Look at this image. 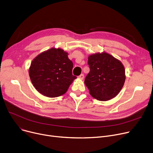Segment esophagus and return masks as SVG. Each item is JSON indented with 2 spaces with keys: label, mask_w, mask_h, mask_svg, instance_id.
<instances>
[{
  "label": "esophagus",
  "mask_w": 153,
  "mask_h": 153,
  "mask_svg": "<svg viewBox=\"0 0 153 153\" xmlns=\"http://www.w3.org/2000/svg\"><path fill=\"white\" fill-rule=\"evenodd\" d=\"M78 78H80V79H83L84 78V75H83V74H81L79 76H78Z\"/></svg>",
  "instance_id": "obj_1"
}]
</instances>
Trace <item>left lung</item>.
<instances>
[{
    "label": "left lung",
    "instance_id": "1",
    "mask_svg": "<svg viewBox=\"0 0 153 153\" xmlns=\"http://www.w3.org/2000/svg\"><path fill=\"white\" fill-rule=\"evenodd\" d=\"M90 71L85 79L89 93L96 100L105 101L117 95L125 81L122 62L105 52L88 57Z\"/></svg>",
    "mask_w": 153,
    "mask_h": 153
}]
</instances>
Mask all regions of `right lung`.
I'll use <instances>...</instances> for the list:
<instances>
[{"instance_id": "right-lung-1", "label": "right lung", "mask_w": 153, "mask_h": 153, "mask_svg": "<svg viewBox=\"0 0 153 153\" xmlns=\"http://www.w3.org/2000/svg\"><path fill=\"white\" fill-rule=\"evenodd\" d=\"M73 67L67 52L60 48H51L33 60L29 75L39 93L49 97H56L65 94L76 78L72 74Z\"/></svg>"}]
</instances>
